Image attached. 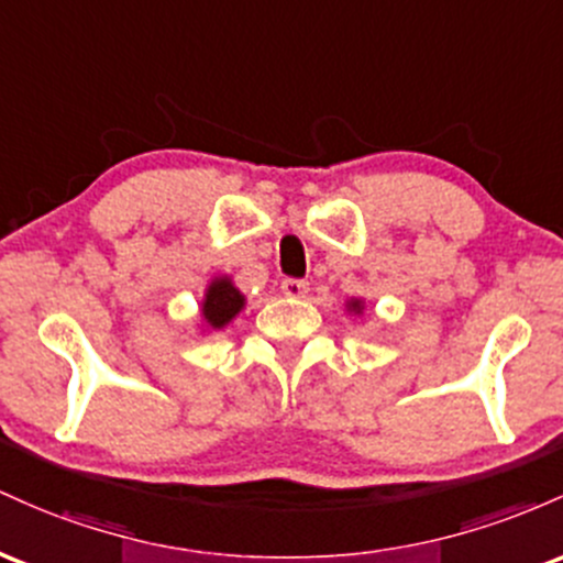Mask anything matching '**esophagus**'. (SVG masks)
<instances>
[{"label":"esophagus","mask_w":563,"mask_h":563,"mask_svg":"<svg viewBox=\"0 0 563 563\" xmlns=\"http://www.w3.org/2000/svg\"><path fill=\"white\" fill-rule=\"evenodd\" d=\"M282 292L292 300H302V298H308L311 287H308V282H302V279H284Z\"/></svg>","instance_id":"esophagus-1"}]
</instances>
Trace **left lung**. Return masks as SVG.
Here are the masks:
<instances>
[{
  "instance_id": "1",
  "label": "left lung",
  "mask_w": 563,
  "mask_h": 563,
  "mask_svg": "<svg viewBox=\"0 0 563 563\" xmlns=\"http://www.w3.org/2000/svg\"><path fill=\"white\" fill-rule=\"evenodd\" d=\"M364 308H366V302L362 298L345 300V313L349 316H364Z\"/></svg>"
}]
</instances>
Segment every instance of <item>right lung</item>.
Segmentation results:
<instances>
[{
  "label": "right lung",
  "mask_w": 563,
  "mask_h": 563,
  "mask_svg": "<svg viewBox=\"0 0 563 563\" xmlns=\"http://www.w3.org/2000/svg\"><path fill=\"white\" fill-rule=\"evenodd\" d=\"M247 306L242 289L233 284L229 274L212 276L205 289V298L199 302V330L201 334H212L225 330Z\"/></svg>",
  "instance_id": "right-lung-1"
}]
</instances>
